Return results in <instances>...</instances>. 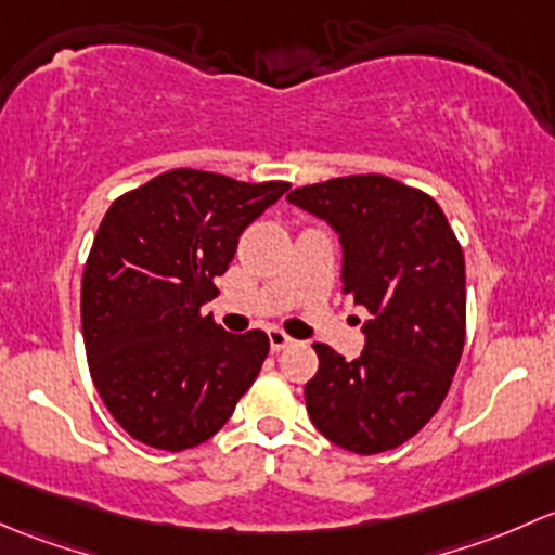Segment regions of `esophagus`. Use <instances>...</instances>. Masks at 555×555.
I'll use <instances>...</instances> for the list:
<instances>
[{
    "label": "esophagus",
    "mask_w": 555,
    "mask_h": 555,
    "mask_svg": "<svg viewBox=\"0 0 555 555\" xmlns=\"http://www.w3.org/2000/svg\"><path fill=\"white\" fill-rule=\"evenodd\" d=\"M267 336H270L272 352H280V350H285V347L294 345V339H291L288 334H283L280 328H270V331H267Z\"/></svg>",
    "instance_id": "34e87169"
}]
</instances>
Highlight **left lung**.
<instances>
[{"instance_id": "left-lung-1", "label": "left lung", "mask_w": 555, "mask_h": 555, "mask_svg": "<svg viewBox=\"0 0 555 555\" xmlns=\"http://www.w3.org/2000/svg\"><path fill=\"white\" fill-rule=\"evenodd\" d=\"M288 203L339 235L341 291L371 315L356 361L312 345V425L356 454L401 447L441 409L465 347L460 243L430 194L379 173L299 186Z\"/></svg>"}]
</instances>
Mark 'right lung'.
Segmentation results:
<instances>
[{"label":"right lung","instance_id":"add662e5","mask_svg":"<svg viewBox=\"0 0 555 555\" xmlns=\"http://www.w3.org/2000/svg\"><path fill=\"white\" fill-rule=\"evenodd\" d=\"M288 186L176 168L106 210L82 275V336L101 401L135 441L199 447L259 376L264 331L227 334L199 307L245 227Z\"/></svg>","mask_w":555,"mask_h":555}]
</instances>
